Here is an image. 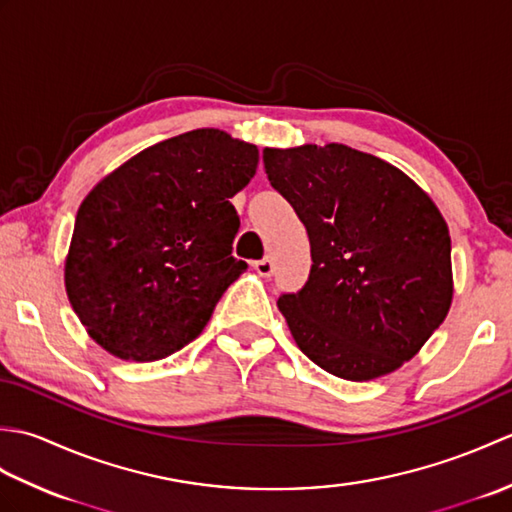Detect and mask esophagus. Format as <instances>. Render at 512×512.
<instances>
[{
    "label": "esophagus",
    "instance_id": "1",
    "mask_svg": "<svg viewBox=\"0 0 512 512\" xmlns=\"http://www.w3.org/2000/svg\"><path fill=\"white\" fill-rule=\"evenodd\" d=\"M253 268H255V273L262 275V277H270L275 273V264H273V259H270V257L259 259V262L253 264Z\"/></svg>",
    "mask_w": 512,
    "mask_h": 512
}]
</instances>
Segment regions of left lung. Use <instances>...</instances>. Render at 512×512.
Segmentation results:
<instances>
[{
    "mask_svg": "<svg viewBox=\"0 0 512 512\" xmlns=\"http://www.w3.org/2000/svg\"><path fill=\"white\" fill-rule=\"evenodd\" d=\"M273 187L310 237V277L279 297L312 363L354 383L396 372L447 319L451 237L407 173L347 145L264 149Z\"/></svg>",
    "mask_w": 512,
    "mask_h": 512,
    "instance_id": "1",
    "label": "left lung"
}]
</instances>
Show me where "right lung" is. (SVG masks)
I'll return each mask as SVG.
<instances>
[{"mask_svg": "<svg viewBox=\"0 0 512 512\" xmlns=\"http://www.w3.org/2000/svg\"><path fill=\"white\" fill-rule=\"evenodd\" d=\"M259 149L204 127L162 140L96 184L76 213L63 281L85 332L123 361L182 350L246 262L231 198Z\"/></svg>", "mask_w": 512, "mask_h": 512, "instance_id": "1", "label": "right lung"}]
</instances>
